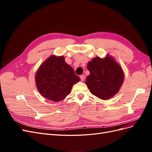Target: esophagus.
Segmentation results:
<instances>
[{
  "mask_svg": "<svg viewBox=\"0 0 152 152\" xmlns=\"http://www.w3.org/2000/svg\"><path fill=\"white\" fill-rule=\"evenodd\" d=\"M80 80H81L82 81H84V79H85V76L83 75H82L80 76Z\"/></svg>",
  "mask_w": 152,
  "mask_h": 152,
  "instance_id": "1",
  "label": "esophagus"
}]
</instances>
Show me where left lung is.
Returning <instances> with one entry per match:
<instances>
[{
    "instance_id": "1",
    "label": "left lung",
    "mask_w": 152,
    "mask_h": 152,
    "mask_svg": "<svg viewBox=\"0 0 152 152\" xmlns=\"http://www.w3.org/2000/svg\"><path fill=\"white\" fill-rule=\"evenodd\" d=\"M90 72L86 84L91 93L103 100L111 98L120 89L124 74L121 66L112 57H96L87 63Z\"/></svg>"
}]
</instances>
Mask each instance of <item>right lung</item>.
<instances>
[{
	"label": "right lung",
	"mask_w": 152,
	"mask_h": 152,
	"mask_svg": "<svg viewBox=\"0 0 152 152\" xmlns=\"http://www.w3.org/2000/svg\"><path fill=\"white\" fill-rule=\"evenodd\" d=\"M80 81L74 70L64 56H50L40 66L35 74V83L43 97L54 102L70 94L73 86Z\"/></svg>",
	"instance_id": "right-lung-1"
}]
</instances>
